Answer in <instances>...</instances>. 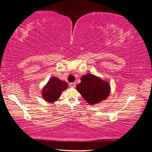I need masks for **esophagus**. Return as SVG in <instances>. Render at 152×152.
Segmentation results:
<instances>
[{
    "instance_id": "34e87169",
    "label": "esophagus",
    "mask_w": 152,
    "mask_h": 152,
    "mask_svg": "<svg viewBox=\"0 0 152 152\" xmlns=\"http://www.w3.org/2000/svg\"><path fill=\"white\" fill-rule=\"evenodd\" d=\"M69 85H70L71 88H75L76 83H75V82H71V83L69 84Z\"/></svg>"
}]
</instances>
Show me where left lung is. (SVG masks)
<instances>
[{
    "mask_svg": "<svg viewBox=\"0 0 152 152\" xmlns=\"http://www.w3.org/2000/svg\"><path fill=\"white\" fill-rule=\"evenodd\" d=\"M76 88L90 104L104 101L110 93L109 84L91 74L82 76L81 82L76 86Z\"/></svg>",
    "mask_w": 152,
    "mask_h": 152,
    "instance_id": "1",
    "label": "left lung"
}]
</instances>
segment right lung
I'll list each match as a JSON object with an SVG mask.
<instances>
[{"instance_id": "right-lung-1", "label": "right lung", "mask_w": 152, "mask_h": 152, "mask_svg": "<svg viewBox=\"0 0 152 152\" xmlns=\"http://www.w3.org/2000/svg\"><path fill=\"white\" fill-rule=\"evenodd\" d=\"M68 88V84L56 77H52L43 88L42 95L46 101L53 102L57 101L61 93Z\"/></svg>"}]
</instances>
